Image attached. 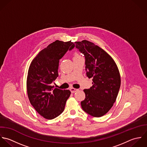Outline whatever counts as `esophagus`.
<instances>
[{
    "instance_id": "esophagus-1",
    "label": "esophagus",
    "mask_w": 147,
    "mask_h": 147,
    "mask_svg": "<svg viewBox=\"0 0 147 147\" xmlns=\"http://www.w3.org/2000/svg\"><path fill=\"white\" fill-rule=\"evenodd\" d=\"M70 91L71 92V93H74V92H76V91H77L78 90L77 89V88H70Z\"/></svg>"
}]
</instances>
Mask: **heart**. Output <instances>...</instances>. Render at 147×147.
Segmentation results:
<instances>
[{"mask_svg":"<svg viewBox=\"0 0 147 147\" xmlns=\"http://www.w3.org/2000/svg\"><path fill=\"white\" fill-rule=\"evenodd\" d=\"M81 57L78 53H76L75 54H74V57Z\"/></svg>","mask_w":147,"mask_h":147,"instance_id":"b5f03b06","label":"heart"}]
</instances>
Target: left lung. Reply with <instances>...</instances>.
I'll return each instance as SVG.
<instances>
[{"label":"left lung","instance_id":"left-lung-1","mask_svg":"<svg viewBox=\"0 0 147 147\" xmlns=\"http://www.w3.org/2000/svg\"><path fill=\"white\" fill-rule=\"evenodd\" d=\"M76 48L84 55L86 76L92 78V86L85 89L83 110L94 117L105 115L115 103L120 87V76L112 57L103 49L87 40L75 42Z\"/></svg>","mask_w":147,"mask_h":147}]
</instances>
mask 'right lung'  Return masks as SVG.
<instances>
[{
  "instance_id": "right-lung-1",
  "label": "right lung",
  "mask_w": 147,
  "mask_h": 147,
  "mask_svg": "<svg viewBox=\"0 0 147 147\" xmlns=\"http://www.w3.org/2000/svg\"><path fill=\"white\" fill-rule=\"evenodd\" d=\"M73 45L71 41L56 40L41 51L30 65L27 81L30 103L45 119L59 116L70 95V90L55 88L52 84L59 76V59Z\"/></svg>"
}]
</instances>
